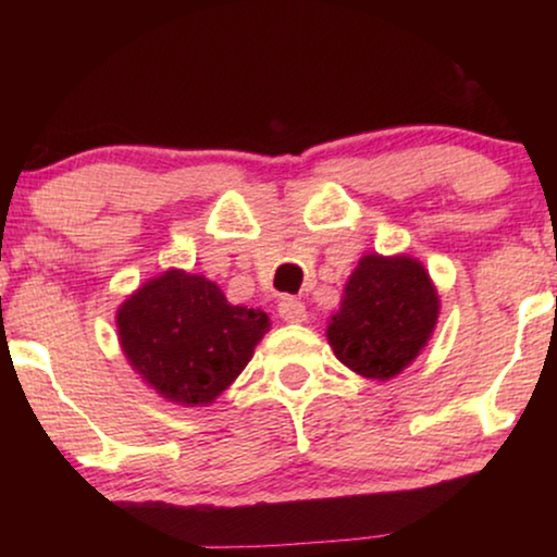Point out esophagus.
<instances>
[{
	"label": "esophagus",
	"instance_id": "34e87169",
	"mask_svg": "<svg viewBox=\"0 0 557 557\" xmlns=\"http://www.w3.org/2000/svg\"><path fill=\"white\" fill-rule=\"evenodd\" d=\"M278 317L288 324H301L307 322V307L299 299H294V296H284L278 301Z\"/></svg>",
	"mask_w": 557,
	"mask_h": 557
}]
</instances>
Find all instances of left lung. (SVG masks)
<instances>
[{
  "label": "left lung",
  "mask_w": 557,
  "mask_h": 557,
  "mask_svg": "<svg viewBox=\"0 0 557 557\" xmlns=\"http://www.w3.org/2000/svg\"><path fill=\"white\" fill-rule=\"evenodd\" d=\"M438 317L429 273L408 256H364L332 317L330 345L357 375L391 380L416 360Z\"/></svg>",
  "instance_id": "1"
}]
</instances>
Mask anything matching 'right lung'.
<instances>
[{"label":"right lung","instance_id":"1","mask_svg":"<svg viewBox=\"0 0 557 557\" xmlns=\"http://www.w3.org/2000/svg\"><path fill=\"white\" fill-rule=\"evenodd\" d=\"M119 339L132 368L180 406H208L240 375L269 332L261 309L233 307L202 276L166 271L121 304Z\"/></svg>","mask_w":557,"mask_h":557}]
</instances>
